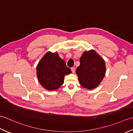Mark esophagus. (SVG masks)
Masks as SVG:
<instances>
[{"label": "esophagus", "instance_id": "1", "mask_svg": "<svg viewBox=\"0 0 133 133\" xmlns=\"http://www.w3.org/2000/svg\"><path fill=\"white\" fill-rule=\"evenodd\" d=\"M71 70H72V73H75V68L74 67H72L71 68Z\"/></svg>", "mask_w": 133, "mask_h": 133}]
</instances>
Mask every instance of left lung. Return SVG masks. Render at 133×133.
I'll use <instances>...</instances> for the list:
<instances>
[{"label":"left lung","mask_w":133,"mask_h":133,"mask_svg":"<svg viewBox=\"0 0 133 133\" xmlns=\"http://www.w3.org/2000/svg\"><path fill=\"white\" fill-rule=\"evenodd\" d=\"M80 62L76 71L80 84L88 89L96 88L103 79L106 72L104 59L92 49L83 53Z\"/></svg>","instance_id":"left-lung-1"}]
</instances>
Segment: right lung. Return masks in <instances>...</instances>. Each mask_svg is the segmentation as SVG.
Listing matches in <instances>:
<instances>
[{"instance_id": "add662e5", "label": "right lung", "mask_w": 133, "mask_h": 133, "mask_svg": "<svg viewBox=\"0 0 133 133\" xmlns=\"http://www.w3.org/2000/svg\"><path fill=\"white\" fill-rule=\"evenodd\" d=\"M65 62L59 57L57 52L48 51L37 66V76L43 87L48 91L57 89L63 84L64 77L71 74Z\"/></svg>"}]
</instances>
